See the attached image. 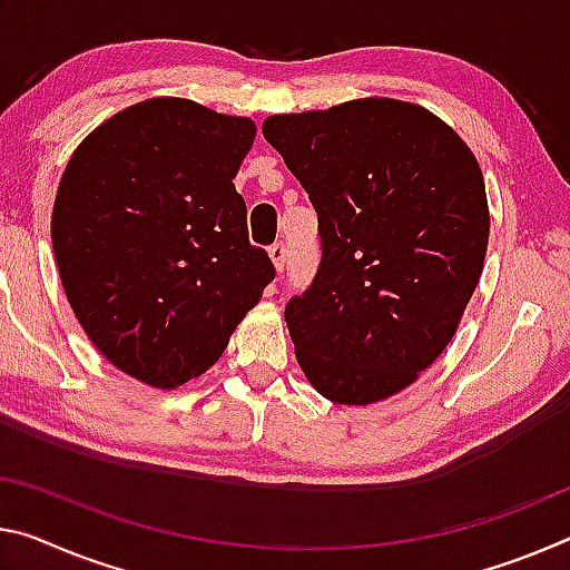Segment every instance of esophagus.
<instances>
[{
    "mask_svg": "<svg viewBox=\"0 0 570 570\" xmlns=\"http://www.w3.org/2000/svg\"><path fill=\"white\" fill-rule=\"evenodd\" d=\"M268 256H271V261H274V266H276L278 274H282L284 264H286V243L284 240H276L274 246L268 248Z\"/></svg>",
    "mask_w": 570,
    "mask_h": 570,
    "instance_id": "obj_1",
    "label": "esophagus"
}]
</instances>
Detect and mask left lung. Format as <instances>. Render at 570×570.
Listing matches in <instances>:
<instances>
[{
    "mask_svg": "<svg viewBox=\"0 0 570 570\" xmlns=\"http://www.w3.org/2000/svg\"><path fill=\"white\" fill-rule=\"evenodd\" d=\"M264 137L320 220V271L284 312L296 360L334 403L391 399L444 352L482 276L480 161L395 98L268 116Z\"/></svg>",
    "mask_w": 570,
    "mask_h": 570,
    "instance_id": "1",
    "label": "left lung"
}]
</instances>
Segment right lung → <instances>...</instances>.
<instances>
[{"mask_svg": "<svg viewBox=\"0 0 570 570\" xmlns=\"http://www.w3.org/2000/svg\"><path fill=\"white\" fill-rule=\"evenodd\" d=\"M253 137L243 116L149 98L90 131L62 171V288L98 352L141 383L203 375L274 282L233 185Z\"/></svg>", "mask_w": 570, "mask_h": 570, "instance_id": "obj_1", "label": "right lung"}]
</instances>
